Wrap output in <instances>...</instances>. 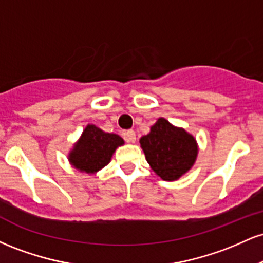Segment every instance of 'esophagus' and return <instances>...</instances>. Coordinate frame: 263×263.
Here are the masks:
<instances>
[{
  "mask_svg": "<svg viewBox=\"0 0 263 263\" xmlns=\"http://www.w3.org/2000/svg\"><path fill=\"white\" fill-rule=\"evenodd\" d=\"M125 138H126V141H127V142L135 143V142H136V134H135L134 129H128V131H126Z\"/></svg>",
  "mask_w": 263,
  "mask_h": 263,
  "instance_id": "34e87169",
  "label": "esophagus"
}]
</instances>
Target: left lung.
Here are the masks:
<instances>
[{
	"instance_id": "left-lung-1",
	"label": "left lung",
	"mask_w": 263,
	"mask_h": 263,
	"mask_svg": "<svg viewBox=\"0 0 263 263\" xmlns=\"http://www.w3.org/2000/svg\"><path fill=\"white\" fill-rule=\"evenodd\" d=\"M147 162L163 180H176L194 164L198 155L194 137L158 119L148 135L140 140Z\"/></svg>"
}]
</instances>
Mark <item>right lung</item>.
Instances as JSON below:
<instances>
[{
    "label": "right lung",
    "instance_id": "obj_1",
    "mask_svg": "<svg viewBox=\"0 0 263 263\" xmlns=\"http://www.w3.org/2000/svg\"><path fill=\"white\" fill-rule=\"evenodd\" d=\"M123 140L115 134H106L93 125L86 126L69 161L75 168L86 173H95L108 164L115 149L122 146Z\"/></svg>",
    "mask_w": 263,
    "mask_h": 263
}]
</instances>
